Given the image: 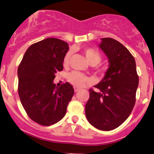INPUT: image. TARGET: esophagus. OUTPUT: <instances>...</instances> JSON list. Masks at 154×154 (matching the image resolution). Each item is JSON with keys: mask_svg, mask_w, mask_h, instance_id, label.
<instances>
[{"mask_svg": "<svg viewBox=\"0 0 154 154\" xmlns=\"http://www.w3.org/2000/svg\"><path fill=\"white\" fill-rule=\"evenodd\" d=\"M79 90H80V89H79V88H77V87H74V92H78Z\"/></svg>", "mask_w": 154, "mask_h": 154, "instance_id": "1", "label": "esophagus"}]
</instances>
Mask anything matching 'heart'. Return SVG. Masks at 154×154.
I'll return each instance as SVG.
<instances>
[{
  "instance_id": "heart-1",
  "label": "heart",
  "mask_w": 154,
  "mask_h": 154,
  "mask_svg": "<svg viewBox=\"0 0 154 154\" xmlns=\"http://www.w3.org/2000/svg\"><path fill=\"white\" fill-rule=\"evenodd\" d=\"M83 53H84L88 62L91 65H96L101 62V55L97 50L92 48H85L83 49ZM71 55H72V52L71 50L65 54L63 59L64 66H68V65ZM67 79L70 83H71L74 86H77V87H81V86H84L88 82L87 77L82 73L78 72V71H72V72L69 73L68 74Z\"/></svg>"
}]
</instances>
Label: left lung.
Instances as JSON below:
<instances>
[{
	"label": "left lung",
	"instance_id": "obj_1",
	"mask_svg": "<svg viewBox=\"0 0 154 154\" xmlns=\"http://www.w3.org/2000/svg\"><path fill=\"white\" fill-rule=\"evenodd\" d=\"M101 40L98 47L107 56L109 67L94 86L98 91L89 89L85 112L92 126L110 131L129 117L135 103L138 76L135 59L123 44L110 37Z\"/></svg>",
	"mask_w": 154,
	"mask_h": 154
}]
</instances>
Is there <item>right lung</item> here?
Listing matches in <instances>:
<instances>
[{
  "label": "right lung",
  "instance_id": "right-lung-1",
  "mask_svg": "<svg viewBox=\"0 0 154 154\" xmlns=\"http://www.w3.org/2000/svg\"><path fill=\"white\" fill-rule=\"evenodd\" d=\"M68 43L47 38L28 47L18 68V92L28 117L38 124L50 126L62 120L74 93L69 83H53L56 73L63 70Z\"/></svg>",
  "mask_w": 154,
  "mask_h": 154
}]
</instances>
